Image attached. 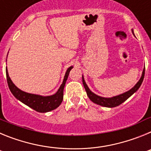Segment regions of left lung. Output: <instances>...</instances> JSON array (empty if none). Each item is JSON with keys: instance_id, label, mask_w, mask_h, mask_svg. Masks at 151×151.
Instances as JSON below:
<instances>
[{"instance_id": "8db88e82", "label": "left lung", "mask_w": 151, "mask_h": 151, "mask_svg": "<svg viewBox=\"0 0 151 151\" xmlns=\"http://www.w3.org/2000/svg\"><path fill=\"white\" fill-rule=\"evenodd\" d=\"M145 68H144V70L143 72H142V75H141V78H140L139 81L137 82V84L134 85L132 88L130 89L129 91H128L127 92H125L123 94H119V95L118 96H115V97H110V98L100 97V96L94 94V93L88 88V85L85 83L83 77H82V82H83L84 87H85V91H86L87 95L88 96V97L90 98V100L92 102H94V104H97L98 105H101V106H106V107H115V106H119V105H120L121 104H122V103H123L124 101H126L129 97H131V96L132 95L134 92L137 91V90L139 88L141 83L143 82L144 77H145Z\"/></svg>"}]
</instances>
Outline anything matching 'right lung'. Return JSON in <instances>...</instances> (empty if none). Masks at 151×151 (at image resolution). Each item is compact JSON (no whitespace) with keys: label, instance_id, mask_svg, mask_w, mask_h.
<instances>
[{"label":"right lung","instance_id":"right-lung-1","mask_svg":"<svg viewBox=\"0 0 151 151\" xmlns=\"http://www.w3.org/2000/svg\"><path fill=\"white\" fill-rule=\"evenodd\" d=\"M72 69H73V66H70L67 69L65 76H64L63 82L60 85L59 90L57 91L55 94L51 96L44 97V96L29 94V93L22 91L13 83L10 78L9 77L7 69H6V81H7L8 86H9L10 91L16 98H17L19 101H20L21 102L27 105L28 106L31 107L35 111L39 112V113H46V112L55 110L56 108L58 107L62 103L63 99L64 86H65V84L68 78L69 72Z\"/></svg>","mask_w":151,"mask_h":151}]
</instances>
